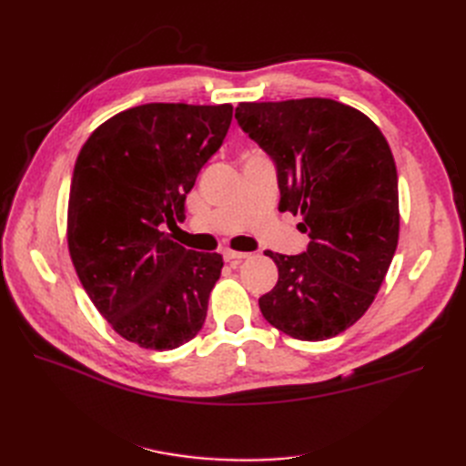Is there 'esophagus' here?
I'll return each instance as SVG.
<instances>
[{"instance_id":"esophagus-1","label":"esophagus","mask_w":466,"mask_h":466,"mask_svg":"<svg viewBox=\"0 0 466 466\" xmlns=\"http://www.w3.org/2000/svg\"><path fill=\"white\" fill-rule=\"evenodd\" d=\"M248 257H250L248 252H237V250H225L223 252L225 262H238V260H245Z\"/></svg>"}]
</instances>
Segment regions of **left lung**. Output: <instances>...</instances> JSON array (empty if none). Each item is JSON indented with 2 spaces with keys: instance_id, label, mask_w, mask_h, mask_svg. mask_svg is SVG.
<instances>
[{
  "instance_id": "obj_1",
  "label": "left lung",
  "mask_w": 466,
  "mask_h": 466,
  "mask_svg": "<svg viewBox=\"0 0 466 466\" xmlns=\"http://www.w3.org/2000/svg\"><path fill=\"white\" fill-rule=\"evenodd\" d=\"M243 132L278 168L279 211L301 216L303 255L268 250L278 284L258 299L264 319L319 342L363 317L399 243V178L385 136L363 112L332 98L238 103Z\"/></svg>"
}]
</instances>
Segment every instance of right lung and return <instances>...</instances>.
Segmentation results:
<instances>
[{
    "label": "right lung",
    "mask_w": 466,
    "mask_h": 466,
    "mask_svg": "<svg viewBox=\"0 0 466 466\" xmlns=\"http://www.w3.org/2000/svg\"><path fill=\"white\" fill-rule=\"evenodd\" d=\"M231 118V105H139L98 126L77 155L69 257L124 340L163 351L202 329L223 257L188 250L161 228L185 219L187 194Z\"/></svg>",
    "instance_id": "right-lung-1"
}]
</instances>
